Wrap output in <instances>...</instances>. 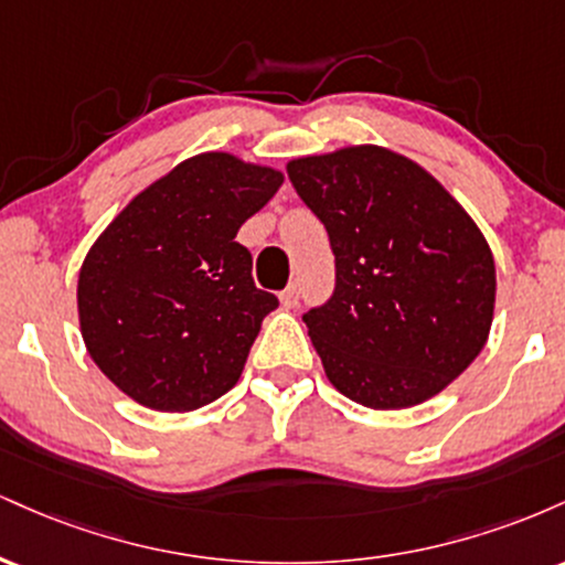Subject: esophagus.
I'll return each instance as SVG.
<instances>
[{
    "instance_id": "1",
    "label": "esophagus",
    "mask_w": 565,
    "mask_h": 565,
    "mask_svg": "<svg viewBox=\"0 0 565 565\" xmlns=\"http://www.w3.org/2000/svg\"><path fill=\"white\" fill-rule=\"evenodd\" d=\"M278 300H281L284 308H297V302H300V287H297V284H289V287L278 295Z\"/></svg>"
}]
</instances>
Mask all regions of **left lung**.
<instances>
[{
  "label": "left lung",
  "instance_id": "left-lung-1",
  "mask_svg": "<svg viewBox=\"0 0 565 565\" xmlns=\"http://www.w3.org/2000/svg\"><path fill=\"white\" fill-rule=\"evenodd\" d=\"M287 174L334 252V291L302 316L323 372L369 408L444 391L481 353L497 274L468 212L412 159L380 146L305 157Z\"/></svg>",
  "mask_w": 565,
  "mask_h": 565
}]
</instances>
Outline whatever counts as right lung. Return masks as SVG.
Instances as JSON below:
<instances>
[{
    "label": "right lung",
    "instance_id": "1",
    "mask_svg": "<svg viewBox=\"0 0 565 565\" xmlns=\"http://www.w3.org/2000/svg\"><path fill=\"white\" fill-rule=\"evenodd\" d=\"M284 174L199 153L138 193L79 270L84 345L100 372L157 412H193L228 393L278 300L255 287L236 233Z\"/></svg>",
    "mask_w": 565,
    "mask_h": 565
}]
</instances>
